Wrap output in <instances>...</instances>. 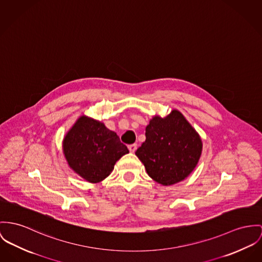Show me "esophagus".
Instances as JSON below:
<instances>
[{
  "label": "esophagus",
  "mask_w": 262,
  "mask_h": 262,
  "mask_svg": "<svg viewBox=\"0 0 262 262\" xmlns=\"http://www.w3.org/2000/svg\"><path fill=\"white\" fill-rule=\"evenodd\" d=\"M128 149L130 152H135L137 150V144L134 143V144H129L128 145Z\"/></svg>",
  "instance_id": "esophagus-1"
}]
</instances>
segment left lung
Here are the masks:
<instances>
[{
  "label": "left lung",
  "mask_w": 262,
  "mask_h": 262,
  "mask_svg": "<svg viewBox=\"0 0 262 262\" xmlns=\"http://www.w3.org/2000/svg\"><path fill=\"white\" fill-rule=\"evenodd\" d=\"M202 152L199 133L180 111L172 110L165 118L152 117L136 156L154 181L167 186L185 180L198 165Z\"/></svg>",
  "instance_id": "obj_1"
}]
</instances>
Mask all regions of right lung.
Returning <instances> with one entry per match:
<instances>
[{
    "mask_svg": "<svg viewBox=\"0 0 262 262\" xmlns=\"http://www.w3.org/2000/svg\"><path fill=\"white\" fill-rule=\"evenodd\" d=\"M69 166L84 181L98 183L107 178L116 162L128 154L118 135L103 122L81 116L62 141Z\"/></svg>",
    "mask_w": 262,
    "mask_h": 262,
    "instance_id": "1",
    "label": "right lung"
}]
</instances>
